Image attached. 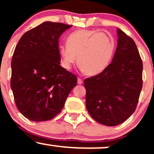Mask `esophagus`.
Wrapping results in <instances>:
<instances>
[{
    "label": "esophagus",
    "mask_w": 154,
    "mask_h": 154,
    "mask_svg": "<svg viewBox=\"0 0 154 154\" xmlns=\"http://www.w3.org/2000/svg\"><path fill=\"white\" fill-rule=\"evenodd\" d=\"M82 82H83V81H82V79H80V78H78V79H77V83H78L79 85L82 84Z\"/></svg>",
    "instance_id": "1"
}]
</instances>
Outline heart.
I'll return each instance as SVG.
<instances>
[{"instance_id":"heart-1","label":"heart","mask_w":154,"mask_h":154,"mask_svg":"<svg viewBox=\"0 0 154 154\" xmlns=\"http://www.w3.org/2000/svg\"><path fill=\"white\" fill-rule=\"evenodd\" d=\"M115 40L111 34L90 29H79L69 35L66 45H60L61 65L70 69L77 61L85 75L100 74L110 63L114 51Z\"/></svg>"}]
</instances>
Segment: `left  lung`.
<instances>
[{
	"label": "left lung",
	"mask_w": 154,
	"mask_h": 154,
	"mask_svg": "<svg viewBox=\"0 0 154 154\" xmlns=\"http://www.w3.org/2000/svg\"><path fill=\"white\" fill-rule=\"evenodd\" d=\"M117 47L110 64L85 80L86 108L92 117L116 126L135 111L143 86V62L131 38L117 29Z\"/></svg>",
	"instance_id": "1"
}]
</instances>
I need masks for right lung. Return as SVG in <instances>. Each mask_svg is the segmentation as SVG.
<instances>
[{"mask_svg": "<svg viewBox=\"0 0 154 154\" xmlns=\"http://www.w3.org/2000/svg\"><path fill=\"white\" fill-rule=\"evenodd\" d=\"M70 27L45 22L24 33L15 48L11 88L17 109L28 119H52L77 85V77L60 66L59 39Z\"/></svg>", "mask_w": 154, "mask_h": 154, "instance_id": "obj_1", "label": "right lung"}]
</instances>
